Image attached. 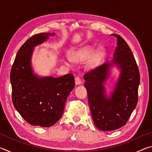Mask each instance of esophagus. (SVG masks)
<instances>
[{"label": "esophagus", "mask_w": 152, "mask_h": 152, "mask_svg": "<svg viewBox=\"0 0 152 152\" xmlns=\"http://www.w3.org/2000/svg\"><path fill=\"white\" fill-rule=\"evenodd\" d=\"M75 84L76 85H79V84H82V81L78 77H76L75 78Z\"/></svg>", "instance_id": "34e87169"}]
</instances>
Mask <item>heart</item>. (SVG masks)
Here are the masks:
<instances>
[{"label":"heart","instance_id":"obj_1","mask_svg":"<svg viewBox=\"0 0 152 152\" xmlns=\"http://www.w3.org/2000/svg\"><path fill=\"white\" fill-rule=\"evenodd\" d=\"M103 55L104 50L102 48H97L93 51V48L91 46L86 45L71 52L70 56L64 59V62L69 66H72L74 62H84L90 57L86 65L88 68H93L96 65Z\"/></svg>","mask_w":152,"mask_h":152}]
</instances>
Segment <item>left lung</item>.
<instances>
[{
  "instance_id": "1",
  "label": "left lung",
  "mask_w": 152,
  "mask_h": 152,
  "mask_svg": "<svg viewBox=\"0 0 152 152\" xmlns=\"http://www.w3.org/2000/svg\"><path fill=\"white\" fill-rule=\"evenodd\" d=\"M113 58L84 76L89 107L96 127L101 131H113L124 126L137 103L140 72L134 56L120 35ZM116 66L120 74L108 96L104 86Z\"/></svg>"
}]
</instances>
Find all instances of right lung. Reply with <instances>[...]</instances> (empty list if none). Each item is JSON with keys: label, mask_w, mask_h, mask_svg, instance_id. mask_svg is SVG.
I'll return each instance as SVG.
<instances>
[{"label": "right lung", "mask_w": 152, "mask_h": 152, "mask_svg": "<svg viewBox=\"0 0 152 152\" xmlns=\"http://www.w3.org/2000/svg\"><path fill=\"white\" fill-rule=\"evenodd\" d=\"M53 35L55 33H42L28 39L18 51L11 71L12 103L21 117L34 126L54 125L75 86L73 74L58 78L39 76L32 68L35 47Z\"/></svg>", "instance_id": "obj_1"}]
</instances>
